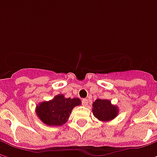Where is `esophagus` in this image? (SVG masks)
<instances>
[{"instance_id":"34e87169","label":"esophagus","mask_w":157,"mask_h":157,"mask_svg":"<svg viewBox=\"0 0 157 157\" xmlns=\"http://www.w3.org/2000/svg\"><path fill=\"white\" fill-rule=\"evenodd\" d=\"M82 105L83 106H87V104H88V100L86 98L82 99Z\"/></svg>"}]
</instances>
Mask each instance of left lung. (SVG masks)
Masks as SVG:
<instances>
[{"mask_svg":"<svg viewBox=\"0 0 157 157\" xmlns=\"http://www.w3.org/2000/svg\"><path fill=\"white\" fill-rule=\"evenodd\" d=\"M92 113L98 120L107 122L117 117L118 109L108 99H97L92 103Z\"/></svg>","mask_w":157,"mask_h":157,"instance_id":"8db88e82","label":"left lung"}]
</instances>
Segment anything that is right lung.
I'll return each mask as SVG.
<instances>
[{
    "label": "right lung",
    "instance_id": "add662e5",
    "mask_svg": "<svg viewBox=\"0 0 157 157\" xmlns=\"http://www.w3.org/2000/svg\"><path fill=\"white\" fill-rule=\"evenodd\" d=\"M82 104L79 98H65L64 95L55 96L48 102H43L36 107V113L44 124L60 126L68 120L72 109Z\"/></svg>",
    "mask_w": 157,
    "mask_h": 157
}]
</instances>
